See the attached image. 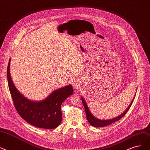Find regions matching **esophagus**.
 Listing matches in <instances>:
<instances>
[{"label":"esophagus","mask_w":150,"mask_h":150,"mask_svg":"<svg viewBox=\"0 0 150 150\" xmlns=\"http://www.w3.org/2000/svg\"><path fill=\"white\" fill-rule=\"evenodd\" d=\"M79 82H78V81L77 79H75L73 81H72V85L74 88H77L78 87H79Z\"/></svg>","instance_id":"obj_1"}]
</instances>
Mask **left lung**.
I'll list each match as a JSON object with an SVG mask.
<instances>
[{"label":"left lung","instance_id":"left-lung-1","mask_svg":"<svg viewBox=\"0 0 150 150\" xmlns=\"http://www.w3.org/2000/svg\"><path fill=\"white\" fill-rule=\"evenodd\" d=\"M134 98H135V96L134 97V99H132V101H131V104H129V105L127 107V108L126 109V110L122 113L121 114V115L117 117V118H115L113 119H111V120H99L96 118H95L93 115H92L91 113L90 110L88 109V106L85 103V101L84 100V99L82 97V103L83 104L84 106V108L85 110V113H86V115H87V118L88 123L93 126L96 127H104L106 126H108L114 122H116L117 121H118L119 120H120L122 117H124V115H125V114H126V113L129 110V108H131V106L134 100Z\"/></svg>","mask_w":150,"mask_h":150}]
</instances>
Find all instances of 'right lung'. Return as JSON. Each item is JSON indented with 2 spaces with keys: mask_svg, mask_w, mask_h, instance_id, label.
<instances>
[{
  "mask_svg": "<svg viewBox=\"0 0 150 150\" xmlns=\"http://www.w3.org/2000/svg\"><path fill=\"white\" fill-rule=\"evenodd\" d=\"M10 59L7 67V80L13 101L19 115L34 126L47 129L57 127L62 122L61 105L73 93L71 85L53 91L40 102L32 101L21 94L14 85L10 73Z\"/></svg>",
  "mask_w": 150,
  "mask_h": 150,
  "instance_id": "obj_1",
  "label": "right lung"
}]
</instances>
